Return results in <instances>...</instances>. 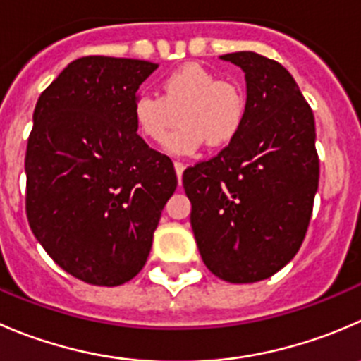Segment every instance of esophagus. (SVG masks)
<instances>
[{"mask_svg": "<svg viewBox=\"0 0 361 361\" xmlns=\"http://www.w3.org/2000/svg\"><path fill=\"white\" fill-rule=\"evenodd\" d=\"M174 171H176V176H178V181L181 183V176H183V171H185V166L181 162H174Z\"/></svg>", "mask_w": 361, "mask_h": 361, "instance_id": "esophagus-1", "label": "esophagus"}]
</instances>
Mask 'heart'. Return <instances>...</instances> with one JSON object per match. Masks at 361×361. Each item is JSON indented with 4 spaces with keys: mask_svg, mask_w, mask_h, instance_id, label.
<instances>
[{
    "mask_svg": "<svg viewBox=\"0 0 361 361\" xmlns=\"http://www.w3.org/2000/svg\"><path fill=\"white\" fill-rule=\"evenodd\" d=\"M245 95L236 84L219 80L212 70L187 63L160 80V97L139 93L134 120L142 137L164 141L176 121L180 127L164 148L176 155L194 153L202 145L224 148L236 139L245 121Z\"/></svg>",
    "mask_w": 361,
    "mask_h": 361,
    "instance_id": "heart-1",
    "label": "heart"
}]
</instances>
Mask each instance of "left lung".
Wrapping results in <instances>:
<instances>
[{
  "label": "left lung",
  "instance_id": "8db88e82",
  "mask_svg": "<svg viewBox=\"0 0 361 361\" xmlns=\"http://www.w3.org/2000/svg\"><path fill=\"white\" fill-rule=\"evenodd\" d=\"M245 72L240 134L183 173L190 224L206 268L233 284L259 282L296 255L319 183L316 123L291 73L241 51L220 56Z\"/></svg>",
  "mask_w": 361,
  "mask_h": 361
}]
</instances>
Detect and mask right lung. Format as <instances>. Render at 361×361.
Segmentation results:
<instances>
[{
    "label": "right lung",
    "mask_w": 361,
    "mask_h": 361,
    "mask_svg": "<svg viewBox=\"0 0 361 361\" xmlns=\"http://www.w3.org/2000/svg\"><path fill=\"white\" fill-rule=\"evenodd\" d=\"M157 63L84 56L35 106L27 139L26 215L66 274L121 286L146 264L160 215L176 190L167 155L137 135L134 100Z\"/></svg>",
    "instance_id": "1"
}]
</instances>
